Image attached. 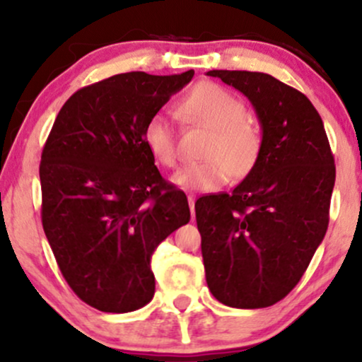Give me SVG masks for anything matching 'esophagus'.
Instances as JSON below:
<instances>
[{"mask_svg": "<svg viewBox=\"0 0 362 362\" xmlns=\"http://www.w3.org/2000/svg\"><path fill=\"white\" fill-rule=\"evenodd\" d=\"M187 197H189V206H190V214H192V218H194V214H195V197L192 194H189L187 195Z\"/></svg>", "mask_w": 362, "mask_h": 362, "instance_id": "34e87169", "label": "esophagus"}]
</instances>
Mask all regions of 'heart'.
<instances>
[{
	"label": "heart",
	"mask_w": 362,
	"mask_h": 362,
	"mask_svg": "<svg viewBox=\"0 0 362 362\" xmlns=\"http://www.w3.org/2000/svg\"><path fill=\"white\" fill-rule=\"evenodd\" d=\"M177 112L187 122L209 131L199 163L180 168L172 182L185 190H218L228 180L247 178L259 163L264 136L257 120L245 114V105L233 93L214 83L195 85L178 102ZM143 139L153 156L165 167L178 160L177 134L172 120L155 114L143 129Z\"/></svg>",
	"instance_id": "1"
}]
</instances>
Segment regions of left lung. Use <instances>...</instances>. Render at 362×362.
Listing matches in <instances>:
<instances>
[{
    "label": "left lung",
    "mask_w": 362,
    "mask_h": 362,
    "mask_svg": "<svg viewBox=\"0 0 362 362\" xmlns=\"http://www.w3.org/2000/svg\"><path fill=\"white\" fill-rule=\"evenodd\" d=\"M250 100L264 149L231 194L195 202L206 281L231 308H267L300 282L328 228L335 165L308 98L271 74L213 69Z\"/></svg>",
    "instance_id": "1"
}]
</instances>
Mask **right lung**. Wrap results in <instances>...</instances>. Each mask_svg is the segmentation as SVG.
<instances>
[{"mask_svg":"<svg viewBox=\"0 0 362 362\" xmlns=\"http://www.w3.org/2000/svg\"><path fill=\"white\" fill-rule=\"evenodd\" d=\"M194 78L132 71L78 90L57 114L40 160L42 226L62 277L105 313L155 294V248L190 219L143 139L144 124Z\"/></svg>","mask_w":362,"mask_h":362,"instance_id":"obj_1","label":"right lung"}]
</instances>
